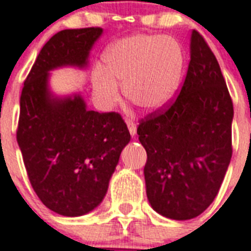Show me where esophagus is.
<instances>
[{
	"mask_svg": "<svg viewBox=\"0 0 251 251\" xmlns=\"http://www.w3.org/2000/svg\"><path fill=\"white\" fill-rule=\"evenodd\" d=\"M126 125L129 127V131L131 135H135V134H137V124H135L133 120L127 118V120H126Z\"/></svg>",
	"mask_w": 251,
	"mask_h": 251,
	"instance_id": "obj_1",
	"label": "esophagus"
}]
</instances>
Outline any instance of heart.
I'll list each match as a JSON object with an SVG mask.
<instances>
[{
    "label": "heart",
    "instance_id": "1",
    "mask_svg": "<svg viewBox=\"0 0 251 251\" xmlns=\"http://www.w3.org/2000/svg\"><path fill=\"white\" fill-rule=\"evenodd\" d=\"M104 70L96 69L92 84L104 108L120 101L118 84L125 96L145 110H156L169 102L179 86L183 53L171 36L135 35L114 43L102 57Z\"/></svg>",
    "mask_w": 251,
    "mask_h": 251
}]
</instances>
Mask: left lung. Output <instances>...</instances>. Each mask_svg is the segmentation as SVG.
Wrapping results in <instances>:
<instances>
[{"instance_id":"left-lung-1","label":"left lung","mask_w":251,"mask_h":251,"mask_svg":"<svg viewBox=\"0 0 251 251\" xmlns=\"http://www.w3.org/2000/svg\"><path fill=\"white\" fill-rule=\"evenodd\" d=\"M233 102L216 57L198 31L178 96L142 118L147 198L173 220L201 215L218 195L232 157Z\"/></svg>"}]
</instances>
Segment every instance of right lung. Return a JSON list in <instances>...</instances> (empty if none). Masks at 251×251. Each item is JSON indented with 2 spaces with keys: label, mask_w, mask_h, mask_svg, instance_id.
<instances>
[{
  "label": "right lung",
  "mask_w": 251,
  "mask_h": 251,
  "mask_svg": "<svg viewBox=\"0 0 251 251\" xmlns=\"http://www.w3.org/2000/svg\"><path fill=\"white\" fill-rule=\"evenodd\" d=\"M100 27L64 29L41 48L21 95L17 142L41 202L64 216H82L101 203L120 155L130 142L121 114L88 110L80 95L56 98L49 72L86 68Z\"/></svg>",
  "instance_id": "obj_1"
}]
</instances>
